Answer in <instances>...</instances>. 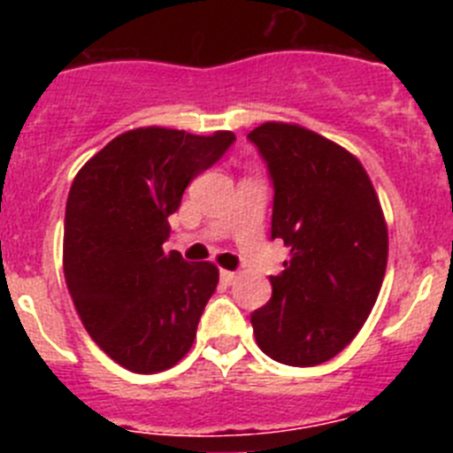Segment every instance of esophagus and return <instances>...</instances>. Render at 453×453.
Wrapping results in <instances>:
<instances>
[{
    "label": "esophagus",
    "instance_id": "34e87169",
    "mask_svg": "<svg viewBox=\"0 0 453 453\" xmlns=\"http://www.w3.org/2000/svg\"><path fill=\"white\" fill-rule=\"evenodd\" d=\"M219 279H222V281L226 283V286H231V283H234L235 279H238V274H235V272H229V270H222V272H219Z\"/></svg>",
    "mask_w": 453,
    "mask_h": 453
}]
</instances>
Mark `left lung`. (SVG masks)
I'll list each match as a JSON object with an SVG mask.
<instances>
[{
  "label": "left lung",
  "mask_w": 453,
  "mask_h": 453,
  "mask_svg": "<svg viewBox=\"0 0 453 453\" xmlns=\"http://www.w3.org/2000/svg\"><path fill=\"white\" fill-rule=\"evenodd\" d=\"M247 138L274 186L272 240L290 247L270 276L272 299L251 313L256 342L292 367L326 363L361 331L388 263V226L365 167L299 124L265 122Z\"/></svg>",
  "instance_id": "left-lung-1"
}]
</instances>
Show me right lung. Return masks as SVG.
Instances as JSON below:
<instances>
[{
	"instance_id": "1",
	"label": "right lung",
	"mask_w": 453,
	"mask_h": 453,
	"mask_svg": "<svg viewBox=\"0 0 453 453\" xmlns=\"http://www.w3.org/2000/svg\"><path fill=\"white\" fill-rule=\"evenodd\" d=\"M231 131L140 127L79 170L67 195L63 272L90 338L118 365L154 374L190 351L219 281L213 263L163 251L192 179L231 147Z\"/></svg>"
}]
</instances>
